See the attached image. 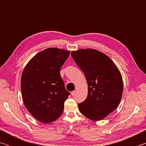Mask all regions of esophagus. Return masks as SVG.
<instances>
[{
    "label": "esophagus",
    "instance_id": "obj_1",
    "mask_svg": "<svg viewBox=\"0 0 146 146\" xmlns=\"http://www.w3.org/2000/svg\"><path fill=\"white\" fill-rule=\"evenodd\" d=\"M76 91H72V92L71 93V95L72 96H73V95H75V93H76Z\"/></svg>",
    "mask_w": 146,
    "mask_h": 146
}]
</instances>
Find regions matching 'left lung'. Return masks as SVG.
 <instances>
[{
    "instance_id": "1",
    "label": "left lung",
    "mask_w": 146,
    "mask_h": 146,
    "mask_svg": "<svg viewBox=\"0 0 146 146\" xmlns=\"http://www.w3.org/2000/svg\"><path fill=\"white\" fill-rule=\"evenodd\" d=\"M71 56L84 73L88 86V97L78 104L79 111L91 120H102L121 100L123 80L120 71L109 56L96 49L73 51Z\"/></svg>"
}]
</instances>
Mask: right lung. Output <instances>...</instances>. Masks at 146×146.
<instances>
[{"label":"right lung","instance_id":"obj_1","mask_svg":"<svg viewBox=\"0 0 146 146\" xmlns=\"http://www.w3.org/2000/svg\"><path fill=\"white\" fill-rule=\"evenodd\" d=\"M70 54L62 49H46L24 68L21 82L23 102L31 115L41 122H52L62 114L70 93L66 90L60 70Z\"/></svg>","mask_w":146,"mask_h":146}]
</instances>
